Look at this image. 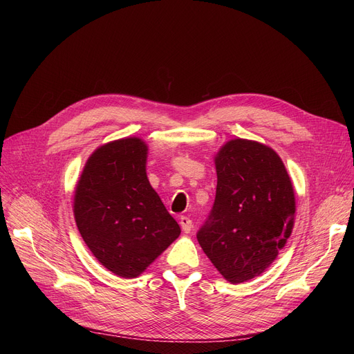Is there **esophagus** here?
<instances>
[{"instance_id": "esophagus-1", "label": "esophagus", "mask_w": 354, "mask_h": 354, "mask_svg": "<svg viewBox=\"0 0 354 354\" xmlns=\"http://www.w3.org/2000/svg\"><path fill=\"white\" fill-rule=\"evenodd\" d=\"M179 224H180V227H182V230H183V232H191V230H192V227H194V224H192V219L191 218H188V216H180V219H179Z\"/></svg>"}]
</instances>
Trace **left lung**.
Segmentation results:
<instances>
[{"instance_id": "1", "label": "left lung", "mask_w": 354, "mask_h": 354, "mask_svg": "<svg viewBox=\"0 0 354 354\" xmlns=\"http://www.w3.org/2000/svg\"><path fill=\"white\" fill-rule=\"evenodd\" d=\"M215 166V202L196 238L224 278L244 283L270 267L291 235L292 185L280 156L252 140H230Z\"/></svg>"}]
</instances>
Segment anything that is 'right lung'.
Listing matches in <instances>:
<instances>
[{
  "instance_id": "add662e5",
  "label": "right lung",
  "mask_w": 354,
  "mask_h": 354,
  "mask_svg": "<svg viewBox=\"0 0 354 354\" xmlns=\"http://www.w3.org/2000/svg\"><path fill=\"white\" fill-rule=\"evenodd\" d=\"M147 146L127 138L100 146L82 172L74 218L102 266L135 278L152 264L180 228L146 176Z\"/></svg>"
}]
</instances>
